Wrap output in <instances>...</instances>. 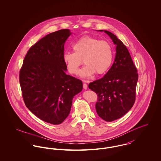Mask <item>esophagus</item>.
I'll use <instances>...</instances> for the list:
<instances>
[{"mask_svg": "<svg viewBox=\"0 0 161 161\" xmlns=\"http://www.w3.org/2000/svg\"><path fill=\"white\" fill-rule=\"evenodd\" d=\"M83 87H84V88L85 90H86V89H87V87H88L87 84H83Z\"/></svg>", "mask_w": 161, "mask_h": 161, "instance_id": "1", "label": "esophagus"}]
</instances>
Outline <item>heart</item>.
Masks as SVG:
<instances>
[{
    "instance_id": "1",
    "label": "heart",
    "mask_w": 161,
    "mask_h": 161,
    "mask_svg": "<svg viewBox=\"0 0 161 161\" xmlns=\"http://www.w3.org/2000/svg\"><path fill=\"white\" fill-rule=\"evenodd\" d=\"M73 49L74 53H64V61L68 71L76 75L84 60L86 65L79 71V75L83 78H90L95 73H105L113 61V48L107 41L86 36L76 41Z\"/></svg>"
}]
</instances>
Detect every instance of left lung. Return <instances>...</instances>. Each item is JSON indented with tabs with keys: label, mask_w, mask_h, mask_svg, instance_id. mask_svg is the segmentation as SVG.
Returning <instances> with one entry per match:
<instances>
[{
	"label": "left lung",
	"mask_w": 161,
	"mask_h": 161,
	"mask_svg": "<svg viewBox=\"0 0 161 161\" xmlns=\"http://www.w3.org/2000/svg\"><path fill=\"white\" fill-rule=\"evenodd\" d=\"M104 31L116 46L115 61L105 75L90 82L88 87L97 95L96 110L106 121L125 115L133 106L139 75L126 46L112 33Z\"/></svg>",
	"instance_id": "1"
}]
</instances>
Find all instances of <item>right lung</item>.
<instances>
[{
	"instance_id": "right-lung-1",
	"label": "right lung",
	"mask_w": 161,
	"mask_h": 161,
	"mask_svg": "<svg viewBox=\"0 0 161 161\" xmlns=\"http://www.w3.org/2000/svg\"><path fill=\"white\" fill-rule=\"evenodd\" d=\"M71 33L62 29L51 33L29 49L19 73L24 103L45 122L59 125L69 115L73 99L82 82L66 74L64 44Z\"/></svg>"
}]
</instances>
